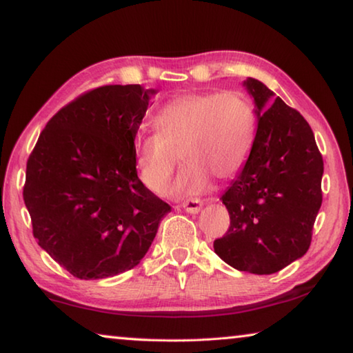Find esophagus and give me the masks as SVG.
<instances>
[{
  "label": "esophagus",
  "instance_id": "34e87169",
  "mask_svg": "<svg viewBox=\"0 0 353 353\" xmlns=\"http://www.w3.org/2000/svg\"><path fill=\"white\" fill-rule=\"evenodd\" d=\"M202 205H204V204H202V201H199V199H187L181 204L183 210L188 212V213H198L202 208Z\"/></svg>",
  "mask_w": 353,
  "mask_h": 353
}]
</instances>
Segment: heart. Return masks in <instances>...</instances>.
Instances as JSON below:
<instances>
[{"instance_id": "heart-1", "label": "heart", "mask_w": 353, "mask_h": 353, "mask_svg": "<svg viewBox=\"0 0 353 353\" xmlns=\"http://www.w3.org/2000/svg\"><path fill=\"white\" fill-rule=\"evenodd\" d=\"M159 132H139L134 155L141 181L162 193L179 163H185L171 193L204 191L212 179L230 181L246 166L256 132V113L246 94L235 90L188 92L160 107Z\"/></svg>"}]
</instances>
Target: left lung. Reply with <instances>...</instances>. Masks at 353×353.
Wrapping results in <instances>:
<instances>
[{"label": "left lung", "mask_w": 353, "mask_h": 353, "mask_svg": "<svg viewBox=\"0 0 353 353\" xmlns=\"http://www.w3.org/2000/svg\"><path fill=\"white\" fill-rule=\"evenodd\" d=\"M244 85L259 126L246 166L221 196L230 227L213 248L227 265L261 276L283 270L312 244L324 162L301 113L260 81L249 77Z\"/></svg>", "instance_id": "left-lung-1"}]
</instances>
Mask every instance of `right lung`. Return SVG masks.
I'll return each instance as SVG.
<instances>
[{"instance_id":"obj_1","label":"right lung","mask_w":353,"mask_h":353,"mask_svg":"<svg viewBox=\"0 0 353 353\" xmlns=\"http://www.w3.org/2000/svg\"><path fill=\"white\" fill-rule=\"evenodd\" d=\"M155 90L104 85L62 107L26 163L32 234L77 279L139 265L171 207L137 176L134 140Z\"/></svg>"}]
</instances>
